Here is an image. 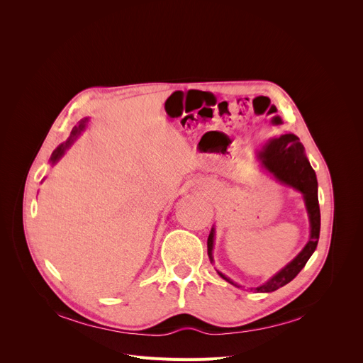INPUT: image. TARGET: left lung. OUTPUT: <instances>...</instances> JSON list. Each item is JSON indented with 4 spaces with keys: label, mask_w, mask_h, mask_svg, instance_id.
I'll return each mask as SVG.
<instances>
[{
    "label": "left lung",
    "mask_w": 363,
    "mask_h": 363,
    "mask_svg": "<svg viewBox=\"0 0 363 363\" xmlns=\"http://www.w3.org/2000/svg\"><path fill=\"white\" fill-rule=\"evenodd\" d=\"M259 159L262 164L268 169L279 182L294 186L300 193H303L311 219V240L306 244V247L301 250V253L291 263L285 266L281 272L272 277L268 282H264L260 287L255 289V291L257 293H271L293 281L315 252L320 231V211L318 201V182L315 170L312 169L306 156H304V147L294 133H285V135H281L279 138H274L266 143L262 151L259 152ZM213 237L215 230L211 231L207 238V255L211 257V260H213ZM219 275L225 281L234 284L223 274L219 272Z\"/></svg>",
    "instance_id": "left-lung-1"
}]
</instances>
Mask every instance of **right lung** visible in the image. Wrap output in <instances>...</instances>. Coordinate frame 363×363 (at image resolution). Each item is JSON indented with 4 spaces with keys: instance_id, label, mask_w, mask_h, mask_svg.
<instances>
[{
    "instance_id": "right-lung-1",
    "label": "right lung",
    "mask_w": 363,
    "mask_h": 363,
    "mask_svg": "<svg viewBox=\"0 0 363 363\" xmlns=\"http://www.w3.org/2000/svg\"><path fill=\"white\" fill-rule=\"evenodd\" d=\"M85 122H86V119L85 121H81L79 122V125L78 126H74L73 129H72V132H70V137H69V140L66 141V143H63L62 145H59V147H57V150L52 152V156H51V162L54 163L55 160H59L60 157H62V155H63V152H65V150L73 143V140L76 138V137H78L79 135V133H81V130L85 128Z\"/></svg>"
}]
</instances>
